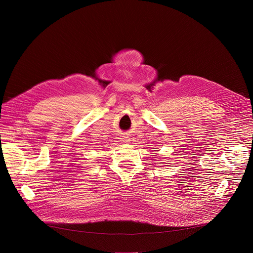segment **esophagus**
Instances as JSON below:
<instances>
[{
	"mask_svg": "<svg viewBox=\"0 0 253 253\" xmlns=\"http://www.w3.org/2000/svg\"><path fill=\"white\" fill-rule=\"evenodd\" d=\"M120 139H121V141H122V142H128V141H129L128 137H127V136H125V135L121 136V138H120Z\"/></svg>",
	"mask_w": 253,
	"mask_h": 253,
	"instance_id": "34e87169",
	"label": "esophagus"
}]
</instances>
